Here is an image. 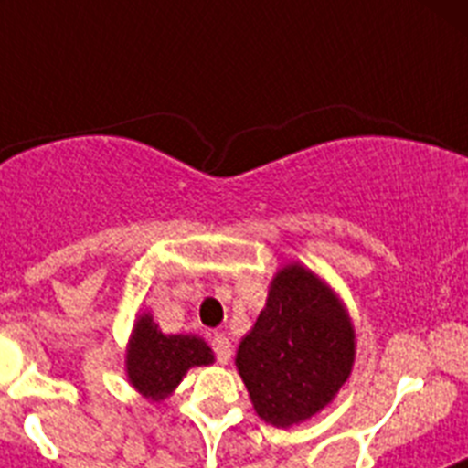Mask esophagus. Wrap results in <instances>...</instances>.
<instances>
[{"label": "esophagus", "instance_id": "1", "mask_svg": "<svg viewBox=\"0 0 468 468\" xmlns=\"http://www.w3.org/2000/svg\"><path fill=\"white\" fill-rule=\"evenodd\" d=\"M210 346H213V354L218 358V363H227L231 358V345L222 333H215L210 337Z\"/></svg>", "mask_w": 468, "mask_h": 468}]
</instances>
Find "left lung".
I'll return each instance as SVG.
<instances>
[{
  "instance_id": "left-lung-1",
  "label": "left lung",
  "mask_w": 468,
  "mask_h": 468,
  "mask_svg": "<svg viewBox=\"0 0 468 468\" xmlns=\"http://www.w3.org/2000/svg\"><path fill=\"white\" fill-rule=\"evenodd\" d=\"M351 363L354 330L337 297L300 264L283 267L237 351L255 412L274 427L316 415L346 382Z\"/></svg>"
}]
</instances>
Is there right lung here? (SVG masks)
<instances>
[{
    "label": "right lung",
    "mask_w": 468,
    "mask_h": 468,
    "mask_svg": "<svg viewBox=\"0 0 468 468\" xmlns=\"http://www.w3.org/2000/svg\"><path fill=\"white\" fill-rule=\"evenodd\" d=\"M213 363V351L192 335H164L150 314L138 318L128 346V379L152 400L166 399L192 366Z\"/></svg>",
    "instance_id": "1"
}]
</instances>
